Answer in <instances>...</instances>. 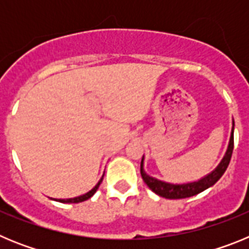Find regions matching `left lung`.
I'll use <instances>...</instances> for the list:
<instances>
[{
  "instance_id": "8db88e82",
  "label": "left lung",
  "mask_w": 249,
  "mask_h": 249,
  "mask_svg": "<svg viewBox=\"0 0 249 249\" xmlns=\"http://www.w3.org/2000/svg\"><path fill=\"white\" fill-rule=\"evenodd\" d=\"M233 132H234V121H232V131H231L230 142H228L227 151L224 153L223 158L218 163V166L213 169L212 172L206 175L204 177L199 178L197 181L186 182V183H172V182H166L162 179H158L156 177H152L148 173L144 171V155L142 157V162H141V176L143 178L144 183L148 186L151 191L156 193V195L163 197V198L168 199H181L187 198V197H192V196L198 195V193L203 192L207 188L212 187L215 182L218 181L219 178L223 176L226 172L228 164H230L231 156L233 152Z\"/></svg>"
}]
</instances>
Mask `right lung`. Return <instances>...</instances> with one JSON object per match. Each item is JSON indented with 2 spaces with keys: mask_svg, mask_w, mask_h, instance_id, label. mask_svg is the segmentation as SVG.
<instances>
[{
  "mask_svg": "<svg viewBox=\"0 0 249 249\" xmlns=\"http://www.w3.org/2000/svg\"><path fill=\"white\" fill-rule=\"evenodd\" d=\"M103 176H105V173H103ZM103 176L101 177L100 181L97 182V184H96V186H94L91 191H89L87 193H85V195L77 196V197H73V198H52V199H53V201H57V202H61V203H80V202L87 201V199L91 198L92 196L96 193V191L98 190V187H100L101 182H102V179H103Z\"/></svg>",
  "mask_w": 249,
  "mask_h": 249,
  "instance_id": "add662e5",
  "label": "right lung"
}]
</instances>
